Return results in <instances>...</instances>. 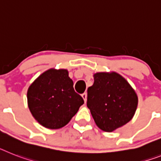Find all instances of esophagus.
Masks as SVG:
<instances>
[{
  "mask_svg": "<svg viewBox=\"0 0 161 161\" xmlns=\"http://www.w3.org/2000/svg\"><path fill=\"white\" fill-rule=\"evenodd\" d=\"M82 97H83V100H84V101L85 102H86V101H87V92H84V93H83V94H82Z\"/></svg>",
  "mask_w": 161,
  "mask_h": 161,
  "instance_id": "34e87169",
  "label": "esophagus"
}]
</instances>
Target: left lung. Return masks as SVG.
Returning a JSON list of instances; mask_svg holds the SVG:
<instances>
[{
	"label": "left lung",
	"instance_id": "obj_1",
	"mask_svg": "<svg viewBox=\"0 0 161 161\" xmlns=\"http://www.w3.org/2000/svg\"><path fill=\"white\" fill-rule=\"evenodd\" d=\"M87 107L101 130L112 132L129 123L137 106V97L117 73H97L87 89Z\"/></svg>",
	"mask_w": 161,
	"mask_h": 161
}]
</instances>
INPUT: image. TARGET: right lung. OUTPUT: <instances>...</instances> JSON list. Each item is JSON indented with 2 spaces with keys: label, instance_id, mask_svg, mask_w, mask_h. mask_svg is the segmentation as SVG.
<instances>
[{
  "label": "right lung",
  "instance_id": "right-lung-1",
  "mask_svg": "<svg viewBox=\"0 0 161 161\" xmlns=\"http://www.w3.org/2000/svg\"><path fill=\"white\" fill-rule=\"evenodd\" d=\"M27 97L32 116L50 129L65 126L84 103L66 69L43 73L28 87Z\"/></svg>",
  "mask_w": 161,
  "mask_h": 161
}]
</instances>
